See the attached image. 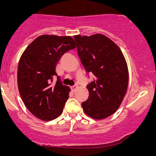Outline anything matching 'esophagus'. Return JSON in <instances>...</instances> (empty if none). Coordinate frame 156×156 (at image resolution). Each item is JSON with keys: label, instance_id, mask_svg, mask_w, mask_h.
Instances as JSON below:
<instances>
[{"label": "esophagus", "instance_id": "esophagus-1", "mask_svg": "<svg viewBox=\"0 0 156 156\" xmlns=\"http://www.w3.org/2000/svg\"><path fill=\"white\" fill-rule=\"evenodd\" d=\"M78 85H75V86H72V87H71V89H72V90L73 91V92H75V91H76V90L78 89Z\"/></svg>", "mask_w": 156, "mask_h": 156}]
</instances>
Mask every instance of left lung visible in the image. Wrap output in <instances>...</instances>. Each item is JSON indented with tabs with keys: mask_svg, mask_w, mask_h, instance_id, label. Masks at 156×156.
<instances>
[{
	"mask_svg": "<svg viewBox=\"0 0 156 156\" xmlns=\"http://www.w3.org/2000/svg\"><path fill=\"white\" fill-rule=\"evenodd\" d=\"M84 69L94 75L87 86L89 97L82 103L86 115L94 119L114 114L126 94L128 69L121 49L102 34L74 36Z\"/></svg>",
	"mask_w": 156,
	"mask_h": 156,
	"instance_id": "obj_1",
	"label": "left lung"
}]
</instances>
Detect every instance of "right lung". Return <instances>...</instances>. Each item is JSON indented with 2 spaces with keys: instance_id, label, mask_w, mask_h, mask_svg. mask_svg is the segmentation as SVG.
Instances as JSON below:
<instances>
[{
  "instance_id": "right-lung-1",
  "label": "right lung",
  "mask_w": 156,
  "mask_h": 156,
  "mask_svg": "<svg viewBox=\"0 0 156 156\" xmlns=\"http://www.w3.org/2000/svg\"><path fill=\"white\" fill-rule=\"evenodd\" d=\"M75 48L70 36L44 34L22 54L17 71L19 91L25 106L37 119L48 122L62 114L71 90L62 84L56 66L64 53ZM53 76L58 81L51 86Z\"/></svg>"
}]
</instances>
